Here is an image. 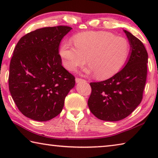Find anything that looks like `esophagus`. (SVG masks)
<instances>
[{
    "label": "esophagus",
    "mask_w": 158,
    "mask_h": 158,
    "mask_svg": "<svg viewBox=\"0 0 158 158\" xmlns=\"http://www.w3.org/2000/svg\"><path fill=\"white\" fill-rule=\"evenodd\" d=\"M76 83L77 84H79V83H81V82H85V80L84 79H79V78H76Z\"/></svg>",
    "instance_id": "obj_1"
}]
</instances>
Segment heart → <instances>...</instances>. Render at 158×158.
Instances as JSON below:
<instances>
[{
	"mask_svg": "<svg viewBox=\"0 0 158 158\" xmlns=\"http://www.w3.org/2000/svg\"><path fill=\"white\" fill-rule=\"evenodd\" d=\"M73 43L65 41L59 55L64 68L74 72L86 62V74H96L99 79H107L121 70L129 56L130 44L124 37L106 31H89L74 37Z\"/></svg>",
	"mask_w": 158,
	"mask_h": 158,
	"instance_id": "obj_1",
	"label": "heart"
}]
</instances>
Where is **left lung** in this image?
<instances>
[{
    "label": "left lung",
    "mask_w": 158,
    "mask_h": 158,
    "mask_svg": "<svg viewBox=\"0 0 158 158\" xmlns=\"http://www.w3.org/2000/svg\"><path fill=\"white\" fill-rule=\"evenodd\" d=\"M123 31L130 45L125 67L109 79L90 84L92 92L88 105L95 117L105 121H118L129 116L141 103L146 81V48L132 33Z\"/></svg>",
    "instance_id": "8db88e82"
}]
</instances>
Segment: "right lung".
Returning <instances> with one entry per match:
<instances>
[{"mask_svg": "<svg viewBox=\"0 0 158 158\" xmlns=\"http://www.w3.org/2000/svg\"><path fill=\"white\" fill-rule=\"evenodd\" d=\"M69 26L42 28L23 36L10 65L9 89L25 116L47 121L63 110L65 98L75 85L74 77L62 66L59 45Z\"/></svg>", "mask_w": 158, "mask_h": 158, "instance_id": "1", "label": "right lung"}]
</instances>
